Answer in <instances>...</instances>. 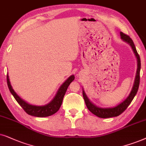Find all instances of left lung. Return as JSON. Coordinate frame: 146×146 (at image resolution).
Instances as JSON below:
<instances>
[{"mask_svg": "<svg viewBox=\"0 0 146 146\" xmlns=\"http://www.w3.org/2000/svg\"><path fill=\"white\" fill-rule=\"evenodd\" d=\"M120 36H121V39L127 42L131 46L132 49H133L134 53H135V57L137 58V69L136 72V75H135V81H134V84L132 88L131 93H129V96L125 99L123 102H122L121 104L117 105V106L113 107V108H99V107L95 106L91 103L86 95H85V91L83 90V96L84 98L85 104L88 110L92 113L98 116L99 117L101 118H108V117H117V116L121 114L127 107L129 106L131 102L133 100L135 95L138 91L139 85V81H140V76H139V73H140V69H141V61L139 55L137 53L136 48H135V44H134L133 40L129 36L127 35L124 34L123 33L120 32Z\"/></svg>", "mask_w": 146, "mask_h": 146, "instance_id": "obj_1", "label": "left lung"}]
</instances>
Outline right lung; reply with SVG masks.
Returning <instances> with one entry per match:
<instances>
[{
    "mask_svg": "<svg viewBox=\"0 0 146 146\" xmlns=\"http://www.w3.org/2000/svg\"><path fill=\"white\" fill-rule=\"evenodd\" d=\"M75 79L74 75H71L64 82L61 86L60 87L59 90L57 91V94L53 98V100L51 101L48 104L44 105V106H33V105L29 104L28 103L25 102L13 90L12 86H11V83H10L9 75L7 74V85L9 87V89L11 93L14 97L15 100L20 105L25 112L27 113L29 115L35 116V117H48L51 115H53L58 110H59L60 107H61L62 102H63V100L65 96L66 91L69 87L72 81Z\"/></svg>",
    "mask_w": 146,
    "mask_h": 146,
    "instance_id": "add662e5",
    "label": "right lung"
}]
</instances>
